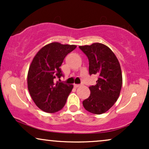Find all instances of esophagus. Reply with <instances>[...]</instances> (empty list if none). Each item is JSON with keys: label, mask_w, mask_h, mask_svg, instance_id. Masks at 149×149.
<instances>
[{"label": "esophagus", "mask_w": 149, "mask_h": 149, "mask_svg": "<svg viewBox=\"0 0 149 149\" xmlns=\"http://www.w3.org/2000/svg\"><path fill=\"white\" fill-rule=\"evenodd\" d=\"M73 86H74V88H78V87L81 86V85H79V84H74V85H73Z\"/></svg>", "instance_id": "obj_1"}]
</instances>
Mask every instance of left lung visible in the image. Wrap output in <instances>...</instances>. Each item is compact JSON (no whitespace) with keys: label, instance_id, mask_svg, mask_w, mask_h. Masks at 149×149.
Returning a JSON list of instances; mask_svg holds the SVG:
<instances>
[{"label":"left lung","instance_id":"left-lung-1","mask_svg":"<svg viewBox=\"0 0 149 149\" xmlns=\"http://www.w3.org/2000/svg\"><path fill=\"white\" fill-rule=\"evenodd\" d=\"M79 48L88 58L90 74L99 76L97 84L89 87L90 95L83 105L92 113H104L113 106L120 93L123 76L118 59L108 46L100 42Z\"/></svg>","mask_w":149,"mask_h":149}]
</instances>
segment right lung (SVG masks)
<instances>
[{"mask_svg":"<svg viewBox=\"0 0 149 149\" xmlns=\"http://www.w3.org/2000/svg\"><path fill=\"white\" fill-rule=\"evenodd\" d=\"M75 45L53 42L42 47L33 57L28 71L27 85L36 105L46 113H55L64 107L73 85L55 82L63 76L60 66Z\"/></svg>","mask_w":149,"mask_h":149,"instance_id":"right-lung-1","label":"right lung"}]
</instances>
